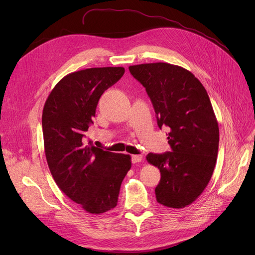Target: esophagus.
<instances>
[{"mask_svg":"<svg viewBox=\"0 0 255 255\" xmlns=\"http://www.w3.org/2000/svg\"><path fill=\"white\" fill-rule=\"evenodd\" d=\"M142 160V156L141 155H132V163L136 164L139 163V161Z\"/></svg>","mask_w":255,"mask_h":255,"instance_id":"esophagus-1","label":"esophagus"}]
</instances>
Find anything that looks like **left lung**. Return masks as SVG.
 Instances as JSON below:
<instances>
[{"mask_svg":"<svg viewBox=\"0 0 255 255\" xmlns=\"http://www.w3.org/2000/svg\"><path fill=\"white\" fill-rule=\"evenodd\" d=\"M128 70L145 88L159 128H170L172 151L146 155L160 171L157 202L171 208L187 206L207 186L217 160L219 128L210 97L201 82L180 66L141 64Z\"/></svg>","mask_w":255,"mask_h":255,"instance_id":"1","label":"left lung"}]
</instances>
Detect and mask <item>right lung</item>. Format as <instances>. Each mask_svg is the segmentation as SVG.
I'll return each instance as SVG.
<instances>
[{"mask_svg": "<svg viewBox=\"0 0 255 255\" xmlns=\"http://www.w3.org/2000/svg\"><path fill=\"white\" fill-rule=\"evenodd\" d=\"M125 73L122 67L89 68L66 75L53 88L42 112L44 152L54 181L90 214L118 202L130 156L85 143L84 138L103 92Z\"/></svg>", "mask_w": 255, "mask_h": 255, "instance_id": "1", "label": "right lung"}]
</instances>
